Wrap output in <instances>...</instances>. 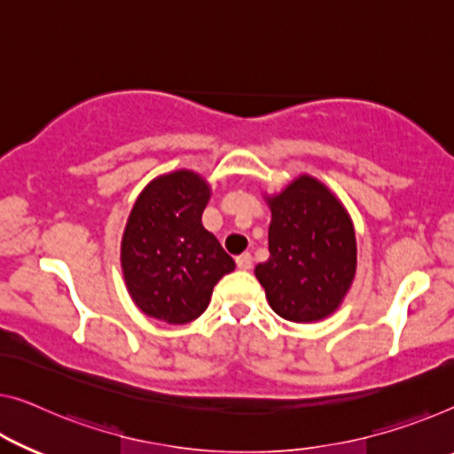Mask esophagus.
<instances>
[{
    "label": "esophagus",
    "mask_w": 454,
    "mask_h": 454,
    "mask_svg": "<svg viewBox=\"0 0 454 454\" xmlns=\"http://www.w3.org/2000/svg\"><path fill=\"white\" fill-rule=\"evenodd\" d=\"M236 265H239V269H242V270L253 269V254H250V253L239 254V256H236Z\"/></svg>",
    "instance_id": "obj_1"
}]
</instances>
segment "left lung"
<instances>
[{
    "mask_svg": "<svg viewBox=\"0 0 454 454\" xmlns=\"http://www.w3.org/2000/svg\"><path fill=\"white\" fill-rule=\"evenodd\" d=\"M270 207L269 259L254 267L269 306L289 322H316L334 312L356 270L353 220L320 181L301 175Z\"/></svg>",
    "mask_w": 454,
    "mask_h": 454,
    "instance_id": "8db88e82",
    "label": "left lung"
}]
</instances>
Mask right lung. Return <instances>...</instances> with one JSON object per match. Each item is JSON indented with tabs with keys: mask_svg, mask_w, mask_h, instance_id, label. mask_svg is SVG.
<instances>
[{
	"mask_svg": "<svg viewBox=\"0 0 454 454\" xmlns=\"http://www.w3.org/2000/svg\"><path fill=\"white\" fill-rule=\"evenodd\" d=\"M209 185L193 171L151 181L134 204L121 236V270L140 312L187 324L206 312L214 286L234 261L201 224Z\"/></svg>",
	"mask_w": 454,
	"mask_h": 454,
	"instance_id": "add662e5",
	"label": "right lung"
}]
</instances>
